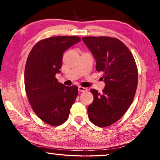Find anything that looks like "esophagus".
<instances>
[{"mask_svg":"<svg viewBox=\"0 0 160 160\" xmlns=\"http://www.w3.org/2000/svg\"><path fill=\"white\" fill-rule=\"evenodd\" d=\"M87 90H88V89L85 88H83V87H82V86H78V90H79L80 92H85Z\"/></svg>","mask_w":160,"mask_h":160,"instance_id":"34e87169","label":"esophagus"}]
</instances>
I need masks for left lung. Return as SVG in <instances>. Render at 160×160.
<instances>
[{
    "label": "left lung",
    "mask_w": 160,
    "mask_h": 160,
    "mask_svg": "<svg viewBox=\"0 0 160 160\" xmlns=\"http://www.w3.org/2000/svg\"><path fill=\"white\" fill-rule=\"evenodd\" d=\"M82 40L105 82L102 94L91 89L94 100L88 108L89 118L99 127L109 126L122 117L133 101L138 85L136 63L128 48L116 38L85 37Z\"/></svg>",
    "instance_id": "left-lung-1"
}]
</instances>
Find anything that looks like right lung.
<instances>
[{
	"mask_svg": "<svg viewBox=\"0 0 160 160\" xmlns=\"http://www.w3.org/2000/svg\"><path fill=\"white\" fill-rule=\"evenodd\" d=\"M81 41L76 36H57L39 41L32 48L26 62L25 86L32 109L51 126L63 123L78 96V87L58 82L64 51Z\"/></svg>",
	"mask_w": 160,
	"mask_h": 160,
	"instance_id": "add662e5",
	"label": "right lung"
}]
</instances>
